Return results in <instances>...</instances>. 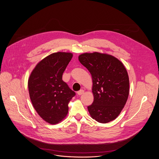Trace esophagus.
Listing matches in <instances>:
<instances>
[{
  "mask_svg": "<svg viewBox=\"0 0 159 159\" xmlns=\"http://www.w3.org/2000/svg\"><path fill=\"white\" fill-rule=\"evenodd\" d=\"M84 93V90H82V89H81V90H80L79 91H78L77 92V94L78 95H79V96H80V95H82V94H83V93Z\"/></svg>",
  "mask_w": 159,
  "mask_h": 159,
  "instance_id": "obj_1",
  "label": "esophagus"
}]
</instances>
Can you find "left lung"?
<instances>
[{"label":"left lung","mask_w":159,"mask_h":159,"mask_svg":"<svg viewBox=\"0 0 159 159\" xmlns=\"http://www.w3.org/2000/svg\"><path fill=\"white\" fill-rule=\"evenodd\" d=\"M79 60L93 79L94 101L87 107L90 116L101 123L115 120L129 95V82L125 66L116 57L99 52L82 53Z\"/></svg>","instance_id":"1"}]
</instances>
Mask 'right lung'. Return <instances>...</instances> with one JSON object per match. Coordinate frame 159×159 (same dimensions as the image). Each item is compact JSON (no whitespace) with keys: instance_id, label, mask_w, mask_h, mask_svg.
<instances>
[{"instance_id":"1","label":"right lung","mask_w":159,"mask_h":159,"mask_svg":"<svg viewBox=\"0 0 159 159\" xmlns=\"http://www.w3.org/2000/svg\"><path fill=\"white\" fill-rule=\"evenodd\" d=\"M73 57L72 53H53L41 60L28 79L32 104L39 116L46 122L55 125L69 112V104L75 95L62 80V75Z\"/></svg>"}]
</instances>
